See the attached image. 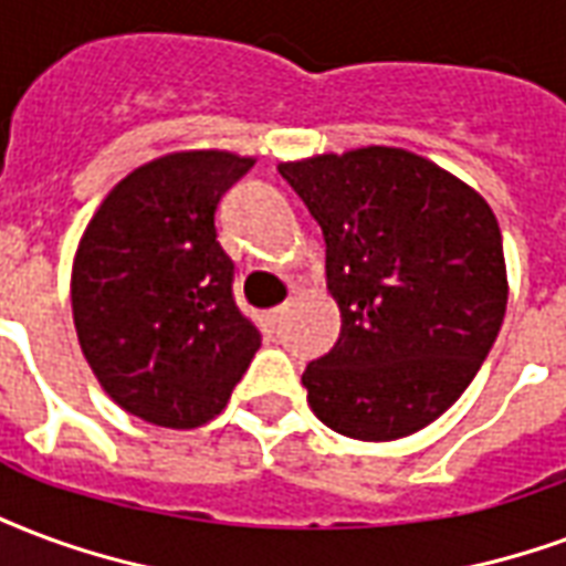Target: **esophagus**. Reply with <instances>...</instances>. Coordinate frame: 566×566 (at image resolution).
Returning a JSON list of instances; mask_svg holds the SVG:
<instances>
[{
  "label": "esophagus",
  "instance_id": "34e87169",
  "mask_svg": "<svg viewBox=\"0 0 566 566\" xmlns=\"http://www.w3.org/2000/svg\"><path fill=\"white\" fill-rule=\"evenodd\" d=\"M287 315V303L284 305H275V308H270V312H266V321H270L272 326H279L282 324V317Z\"/></svg>",
  "mask_w": 566,
  "mask_h": 566
}]
</instances>
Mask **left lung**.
I'll return each instance as SVG.
<instances>
[{
    "label": "left lung",
    "mask_w": 566,
    "mask_h": 566,
    "mask_svg": "<svg viewBox=\"0 0 566 566\" xmlns=\"http://www.w3.org/2000/svg\"><path fill=\"white\" fill-rule=\"evenodd\" d=\"M326 242L342 312L308 363V405L333 432L396 441L426 429L474 380L506 312L504 242L474 188L392 146L284 161Z\"/></svg>",
    "instance_id": "left-lung-1"
}]
</instances>
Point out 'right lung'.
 <instances>
[{
    "label": "right lung",
    "instance_id": "obj_1",
    "mask_svg": "<svg viewBox=\"0 0 566 566\" xmlns=\"http://www.w3.org/2000/svg\"><path fill=\"white\" fill-rule=\"evenodd\" d=\"M254 158L174 153L113 188L83 233L71 308L83 357L119 408L165 429L219 417L261 347L233 300L216 209Z\"/></svg>",
    "mask_w": 566,
    "mask_h": 566
}]
</instances>
